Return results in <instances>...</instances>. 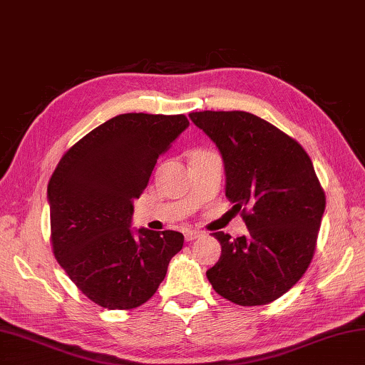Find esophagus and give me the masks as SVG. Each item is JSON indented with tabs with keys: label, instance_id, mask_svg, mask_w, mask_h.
Listing matches in <instances>:
<instances>
[{
	"label": "esophagus",
	"instance_id": "1",
	"mask_svg": "<svg viewBox=\"0 0 365 365\" xmlns=\"http://www.w3.org/2000/svg\"><path fill=\"white\" fill-rule=\"evenodd\" d=\"M200 236H202L201 231H197V230H188L187 233H185V240H187L188 242H191V241L197 240V237H200Z\"/></svg>",
	"mask_w": 365,
	"mask_h": 365
}]
</instances>
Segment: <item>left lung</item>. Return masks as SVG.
Returning a JSON list of instances; mask_svg holds the SVG:
<instances>
[{"label":"left lung","mask_w":365,"mask_h":365,"mask_svg":"<svg viewBox=\"0 0 365 365\" xmlns=\"http://www.w3.org/2000/svg\"><path fill=\"white\" fill-rule=\"evenodd\" d=\"M191 121L220 150L227 197L249 233L217 231L218 262L207 269L215 292L241 307L271 303L300 281L313 260L326 193L295 138L247 111H193Z\"/></svg>","instance_id":"left-lung-1"}]
</instances>
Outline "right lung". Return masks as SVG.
<instances>
[{"label": "right lung", "mask_w": 365, "mask_h": 365, "mask_svg": "<svg viewBox=\"0 0 365 365\" xmlns=\"http://www.w3.org/2000/svg\"><path fill=\"white\" fill-rule=\"evenodd\" d=\"M185 115L125 113L65 151L48 185L52 252L81 292L108 309L148 302L183 247L178 231L132 235V201L163 153L188 128Z\"/></svg>", "instance_id": "1"}]
</instances>
